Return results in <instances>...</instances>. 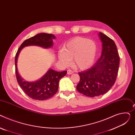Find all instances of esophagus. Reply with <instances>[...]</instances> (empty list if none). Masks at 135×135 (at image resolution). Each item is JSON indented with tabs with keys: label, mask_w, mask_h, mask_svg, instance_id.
Wrapping results in <instances>:
<instances>
[{
	"label": "esophagus",
	"mask_w": 135,
	"mask_h": 135,
	"mask_svg": "<svg viewBox=\"0 0 135 135\" xmlns=\"http://www.w3.org/2000/svg\"><path fill=\"white\" fill-rule=\"evenodd\" d=\"M67 72H68V75H71V74L74 73V71H73V70H70V69L68 70V71H67Z\"/></svg>",
	"instance_id": "1"
}]
</instances>
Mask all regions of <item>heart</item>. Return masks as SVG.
<instances>
[{
	"label": "heart",
	"instance_id": "b5f03b06",
	"mask_svg": "<svg viewBox=\"0 0 135 135\" xmlns=\"http://www.w3.org/2000/svg\"><path fill=\"white\" fill-rule=\"evenodd\" d=\"M97 45L95 41L82 37H76L69 41L58 53L62 64L68 65L73 60L75 67L84 70L90 67L95 59Z\"/></svg>",
	"mask_w": 135,
	"mask_h": 135
}]
</instances>
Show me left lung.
Here are the masks:
<instances>
[{
	"label": "left lung",
	"instance_id": "left-lung-1",
	"mask_svg": "<svg viewBox=\"0 0 135 135\" xmlns=\"http://www.w3.org/2000/svg\"><path fill=\"white\" fill-rule=\"evenodd\" d=\"M99 35L102 44L101 57L92 67L78 73L80 81L76 86L78 92L91 98L104 94L112 88L116 81L120 61L113 40L101 32Z\"/></svg>",
	"mask_w": 135,
	"mask_h": 135
}]
</instances>
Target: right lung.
Segmentation results:
<instances>
[{
  "label": "right lung",
  "mask_w": 135,
  "mask_h": 135,
  "mask_svg": "<svg viewBox=\"0 0 135 135\" xmlns=\"http://www.w3.org/2000/svg\"><path fill=\"white\" fill-rule=\"evenodd\" d=\"M55 37L52 34L40 33L34 36L28 38L19 47L15 57L16 76L17 81L27 95L31 99L37 100H45L52 98L58 90L59 82L60 79L66 75L67 71H58L50 69L40 80L32 82L24 81L18 74L17 62L19 54L23 47L35 45L48 49L53 45V39Z\"/></svg>",
  "instance_id": "obj_1"
}]
</instances>
